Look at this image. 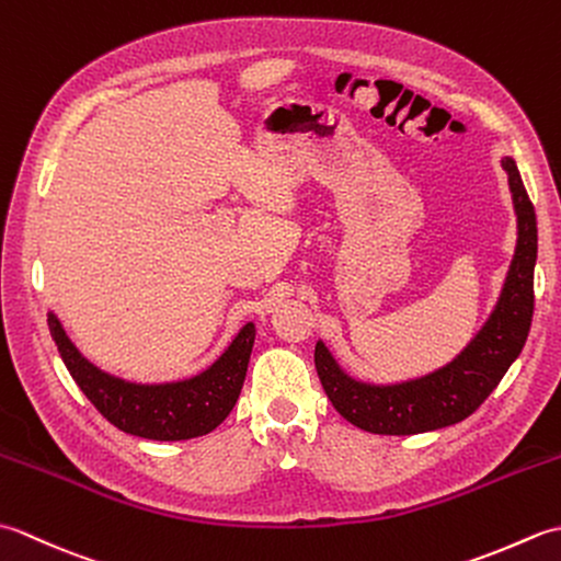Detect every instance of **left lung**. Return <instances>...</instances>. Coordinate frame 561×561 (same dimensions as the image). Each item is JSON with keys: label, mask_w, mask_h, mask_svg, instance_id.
<instances>
[{"label": "left lung", "mask_w": 561, "mask_h": 561, "mask_svg": "<svg viewBox=\"0 0 561 561\" xmlns=\"http://www.w3.org/2000/svg\"><path fill=\"white\" fill-rule=\"evenodd\" d=\"M508 173L518 217V243L494 313L456 359L424 378L398 386H368L350 378L323 342L316 344V371L325 396L350 424L371 434L410 436L462 422L504 378L528 340L535 291L533 270L538 257L535 207L514 159L502 161Z\"/></svg>", "instance_id": "1"}]
</instances>
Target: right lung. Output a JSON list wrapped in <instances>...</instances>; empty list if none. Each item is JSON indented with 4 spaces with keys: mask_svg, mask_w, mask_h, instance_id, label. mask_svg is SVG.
<instances>
[{
    "mask_svg": "<svg viewBox=\"0 0 561 561\" xmlns=\"http://www.w3.org/2000/svg\"><path fill=\"white\" fill-rule=\"evenodd\" d=\"M47 325L71 378L93 408L123 432L153 440L195 438L217 428L241 396L255 342V328L248 323L205 374L178 383L137 386L103 374L83 359L53 313Z\"/></svg>",
    "mask_w": 561,
    "mask_h": 561,
    "instance_id": "obj_1",
    "label": "right lung"
}]
</instances>
